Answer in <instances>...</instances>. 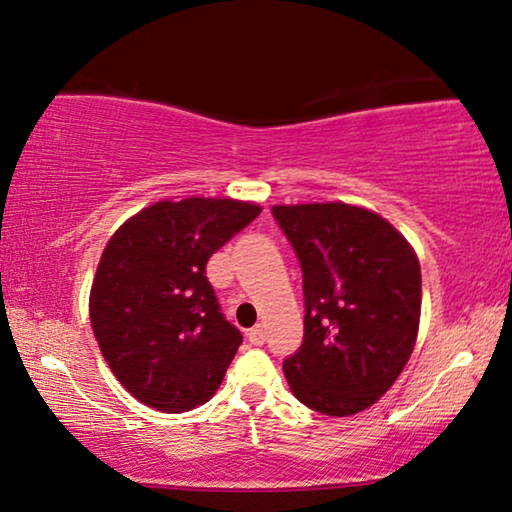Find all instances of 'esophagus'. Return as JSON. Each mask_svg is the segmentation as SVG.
I'll return each instance as SVG.
<instances>
[{"instance_id":"esophagus-1","label":"esophagus","mask_w":512,"mask_h":512,"mask_svg":"<svg viewBox=\"0 0 512 512\" xmlns=\"http://www.w3.org/2000/svg\"><path fill=\"white\" fill-rule=\"evenodd\" d=\"M248 340H250V345L262 347V345H264V340H266V335H264V329H262V326H255V329H250V331H248Z\"/></svg>"}]
</instances>
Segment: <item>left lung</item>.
Instances as JSON below:
<instances>
[{"label": "left lung", "mask_w": 512, "mask_h": 512, "mask_svg": "<svg viewBox=\"0 0 512 512\" xmlns=\"http://www.w3.org/2000/svg\"><path fill=\"white\" fill-rule=\"evenodd\" d=\"M303 271V342L285 358L305 407L352 416L395 384L421 322V264L379 213L342 202L271 209Z\"/></svg>", "instance_id": "1"}]
</instances>
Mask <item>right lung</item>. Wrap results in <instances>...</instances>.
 <instances>
[{
  "label": "right lung",
  "mask_w": 512,
  "mask_h": 512,
  "mask_svg": "<svg viewBox=\"0 0 512 512\" xmlns=\"http://www.w3.org/2000/svg\"><path fill=\"white\" fill-rule=\"evenodd\" d=\"M259 211L218 197L156 202L112 234L89 317L103 358L135 400L181 414L223 384L243 335L220 312L207 262Z\"/></svg>",
  "instance_id": "1"
}]
</instances>
